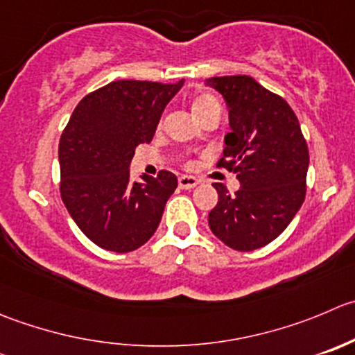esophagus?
I'll return each instance as SVG.
<instances>
[{
    "label": "esophagus",
    "instance_id": "esophagus-1",
    "mask_svg": "<svg viewBox=\"0 0 355 355\" xmlns=\"http://www.w3.org/2000/svg\"><path fill=\"white\" fill-rule=\"evenodd\" d=\"M199 182L196 180L194 177H180L178 178V185H180V189H194L196 185H198Z\"/></svg>",
    "mask_w": 355,
    "mask_h": 355
}]
</instances>
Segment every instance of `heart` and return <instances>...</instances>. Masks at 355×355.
Here are the masks:
<instances>
[{
  "mask_svg": "<svg viewBox=\"0 0 355 355\" xmlns=\"http://www.w3.org/2000/svg\"><path fill=\"white\" fill-rule=\"evenodd\" d=\"M191 107L198 119L205 118V116L209 114V112H220L218 102H216V98L209 94H201L198 95V97H194Z\"/></svg>",
  "mask_w": 355,
  "mask_h": 355,
  "instance_id": "obj_1",
  "label": "heart"
}]
</instances>
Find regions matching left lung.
I'll return each instance as SVG.
<instances>
[{
    "mask_svg": "<svg viewBox=\"0 0 355 355\" xmlns=\"http://www.w3.org/2000/svg\"><path fill=\"white\" fill-rule=\"evenodd\" d=\"M225 98L230 133L216 166L232 171L239 191L215 184L218 202L209 211L211 232L237 251L276 239L300 209L307 191L309 149L293 109L250 76L208 78Z\"/></svg>",
    "mask_w": 355,
    "mask_h": 355,
    "instance_id": "1",
    "label": "left lung"
}]
</instances>
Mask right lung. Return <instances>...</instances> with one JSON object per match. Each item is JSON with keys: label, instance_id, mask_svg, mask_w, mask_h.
<instances>
[{"label": "right lung", "instance_id": "obj_1", "mask_svg": "<svg viewBox=\"0 0 355 355\" xmlns=\"http://www.w3.org/2000/svg\"><path fill=\"white\" fill-rule=\"evenodd\" d=\"M173 85L121 79L86 95L58 144L60 196L69 215L92 243L116 253L137 250L153 237L164 205L177 189L171 171L130 178L139 144H149Z\"/></svg>", "mask_w": 355, "mask_h": 355}]
</instances>
